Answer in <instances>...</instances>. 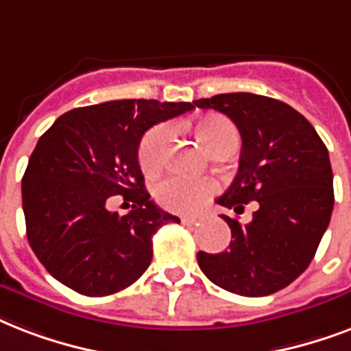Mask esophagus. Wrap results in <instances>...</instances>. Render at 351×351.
I'll list each match as a JSON object with an SVG mask.
<instances>
[{
  "mask_svg": "<svg viewBox=\"0 0 351 351\" xmlns=\"http://www.w3.org/2000/svg\"><path fill=\"white\" fill-rule=\"evenodd\" d=\"M181 221H183V225H189V227L197 225V218H189V216H181Z\"/></svg>",
  "mask_w": 351,
  "mask_h": 351,
  "instance_id": "34e87169",
  "label": "esophagus"
}]
</instances>
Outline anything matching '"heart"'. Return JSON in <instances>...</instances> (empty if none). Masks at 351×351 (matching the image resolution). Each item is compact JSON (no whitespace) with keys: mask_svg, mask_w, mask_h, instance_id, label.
I'll return each mask as SVG.
<instances>
[{"mask_svg":"<svg viewBox=\"0 0 351 351\" xmlns=\"http://www.w3.org/2000/svg\"><path fill=\"white\" fill-rule=\"evenodd\" d=\"M195 135L199 137L206 150L216 152L225 146H236L240 143L238 130L234 124L223 117H205L194 124ZM170 143V128L167 124H157L145 133L138 145V165L145 173H156L162 167L165 154ZM216 192V184L205 179H184L179 176H170L157 183L154 195L157 203L179 214L197 213L206 205Z\"/></svg>","mask_w":351,"mask_h":351,"instance_id":"1","label":"heart"}]
</instances>
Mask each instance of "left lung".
I'll list each match as a JSON object with an SVG mask.
<instances>
[{"instance_id": "8db88e82", "label": "left lung", "mask_w": 351, "mask_h": 351, "mask_svg": "<svg viewBox=\"0 0 351 351\" xmlns=\"http://www.w3.org/2000/svg\"><path fill=\"white\" fill-rule=\"evenodd\" d=\"M234 122L241 135L240 167L218 203L249 223L221 216L232 240L218 254L197 252L201 271L241 297H267L308 269L330 225L333 172L328 148L308 119L286 102L252 93H223L194 102Z\"/></svg>"}]
</instances>
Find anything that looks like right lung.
Here are the masks:
<instances>
[{"instance_id":"1","label":"right lung","mask_w":351,"mask_h":351,"mask_svg":"<svg viewBox=\"0 0 351 351\" xmlns=\"http://www.w3.org/2000/svg\"><path fill=\"white\" fill-rule=\"evenodd\" d=\"M194 110L190 102L130 99L77 108L43 133L21 179L29 245L64 286L86 297L126 289L152 262V238L178 216L150 199L138 167L148 128ZM132 205L126 217L105 206Z\"/></svg>"}]
</instances>
